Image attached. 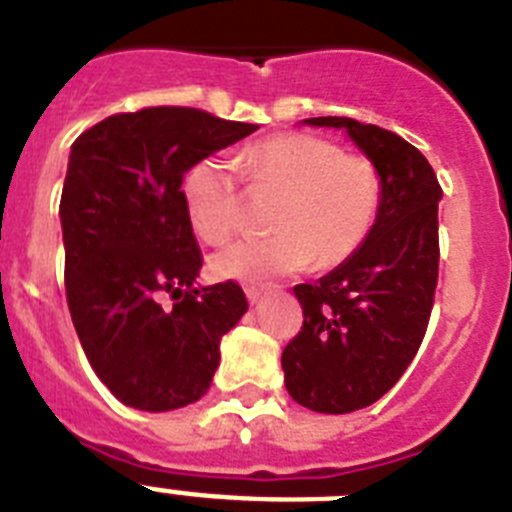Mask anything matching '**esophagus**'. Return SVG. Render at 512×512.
<instances>
[{
    "instance_id": "1",
    "label": "esophagus",
    "mask_w": 512,
    "mask_h": 512,
    "mask_svg": "<svg viewBox=\"0 0 512 512\" xmlns=\"http://www.w3.org/2000/svg\"><path fill=\"white\" fill-rule=\"evenodd\" d=\"M264 295H266V287H246V297L251 305H256Z\"/></svg>"
}]
</instances>
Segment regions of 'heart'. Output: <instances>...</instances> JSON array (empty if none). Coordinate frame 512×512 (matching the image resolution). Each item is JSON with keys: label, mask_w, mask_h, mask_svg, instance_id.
<instances>
[{"label": "heart", "mask_w": 512, "mask_h": 512, "mask_svg": "<svg viewBox=\"0 0 512 512\" xmlns=\"http://www.w3.org/2000/svg\"><path fill=\"white\" fill-rule=\"evenodd\" d=\"M248 189L274 197L269 228L212 259V274L235 282H264L315 264L320 269L359 251L377 220L382 179L364 156L341 153L330 140L282 133L253 143L243 156ZM184 205L202 241L225 243L238 228L241 184L225 158H202L184 176Z\"/></svg>", "instance_id": "b5f03b06"}]
</instances>
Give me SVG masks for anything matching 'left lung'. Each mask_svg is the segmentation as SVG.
<instances>
[{"instance_id": "1", "label": "left lung", "mask_w": 512, "mask_h": 512, "mask_svg": "<svg viewBox=\"0 0 512 512\" xmlns=\"http://www.w3.org/2000/svg\"><path fill=\"white\" fill-rule=\"evenodd\" d=\"M302 122L346 130L382 179L377 220L359 251L295 287L305 323L282 354L292 400L343 415L390 392L418 354L438 282L443 192L423 153L390 130L351 117Z\"/></svg>"}]
</instances>
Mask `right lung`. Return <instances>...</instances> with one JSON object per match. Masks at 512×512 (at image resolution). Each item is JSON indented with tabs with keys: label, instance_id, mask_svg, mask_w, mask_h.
<instances>
[{
	"label": "right lung",
	"instance_id": "add662e5",
	"mask_svg": "<svg viewBox=\"0 0 512 512\" xmlns=\"http://www.w3.org/2000/svg\"><path fill=\"white\" fill-rule=\"evenodd\" d=\"M253 130L192 107H148L97 122L71 146L58 212L66 300L89 364L122 405L166 413L200 400L220 338L246 315L235 282L197 284L182 182Z\"/></svg>",
	"mask_w": 512,
	"mask_h": 512
}]
</instances>
